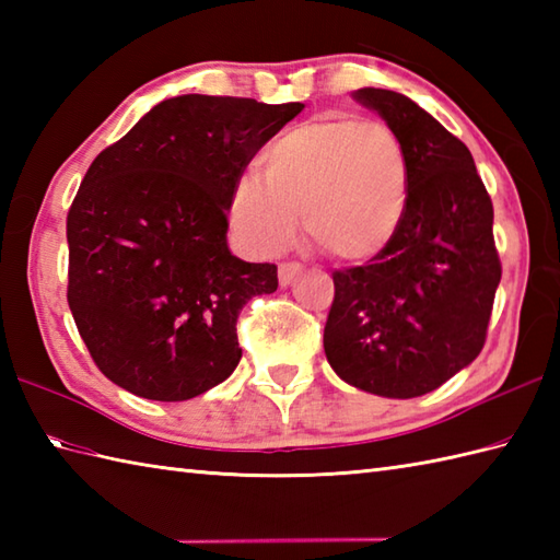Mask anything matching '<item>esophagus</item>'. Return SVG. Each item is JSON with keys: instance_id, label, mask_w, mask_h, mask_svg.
Segmentation results:
<instances>
[{"instance_id": "obj_1", "label": "esophagus", "mask_w": 560, "mask_h": 560, "mask_svg": "<svg viewBox=\"0 0 560 560\" xmlns=\"http://www.w3.org/2000/svg\"><path fill=\"white\" fill-rule=\"evenodd\" d=\"M301 261H281L279 265V283L281 287H289V283L295 281V277L301 273Z\"/></svg>"}]
</instances>
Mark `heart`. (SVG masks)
Wrapping results in <instances>:
<instances>
[{"label": "heart", "mask_w": 560, "mask_h": 560, "mask_svg": "<svg viewBox=\"0 0 560 560\" xmlns=\"http://www.w3.org/2000/svg\"><path fill=\"white\" fill-rule=\"evenodd\" d=\"M411 161L380 120L319 115L291 127L261 156V177L235 180L229 219L259 255L291 243L299 225L331 259L368 261L395 241L409 211Z\"/></svg>", "instance_id": "b5f03b06"}]
</instances>
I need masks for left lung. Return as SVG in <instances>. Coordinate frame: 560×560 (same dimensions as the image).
I'll use <instances>...</instances> for the list:
<instances>
[{
  "instance_id": "left-lung-1",
  "label": "left lung",
  "mask_w": 560,
  "mask_h": 560,
  "mask_svg": "<svg viewBox=\"0 0 560 560\" xmlns=\"http://www.w3.org/2000/svg\"><path fill=\"white\" fill-rule=\"evenodd\" d=\"M401 137L411 161L409 211L365 265L335 269L325 353L371 395L411 399L438 389L481 353L501 257L493 205L469 149L397 91H355Z\"/></svg>"
}]
</instances>
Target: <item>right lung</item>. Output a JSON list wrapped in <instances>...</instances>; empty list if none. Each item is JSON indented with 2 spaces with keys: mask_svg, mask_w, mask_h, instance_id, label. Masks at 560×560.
Here are the masks:
<instances>
[{
  "mask_svg": "<svg viewBox=\"0 0 560 560\" xmlns=\"http://www.w3.org/2000/svg\"><path fill=\"white\" fill-rule=\"evenodd\" d=\"M303 108L189 93L159 103L91 163L67 213V301L115 385L183 401L235 371L237 315L279 277L277 265L231 255V189Z\"/></svg>",
  "mask_w": 560,
  "mask_h": 560,
  "instance_id": "right-lung-1",
  "label": "right lung"
}]
</instances>
